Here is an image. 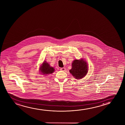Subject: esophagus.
<instances>
[{"label": "esophagus", "instance_id": "34e87169", "mask_svg": "<svg viewBox=\"0 0 125 125\" xmlns=\"http://www.w3.org/2000/svg\"><path fill=\"white\" fill-rule=\"evenodd\" d=\"M60 70H61L62 71H64L66 70V68H65V67L61 68L60 69Z\"/></svg>", "mask_w": 125, "mask_h": 125}]
</instances>
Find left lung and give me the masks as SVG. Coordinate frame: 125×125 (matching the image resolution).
I'll return each mask as SVG.
<instances>
[{
	"instance_id": "left-lung-1",
	"label": "left lung",
	"mask_w": 125,
	"mask_h": 125,
	"mask_svg": "<svg viewBox=\"0 0 125 125\" xmlns=\"http://www.w3.org/2000/svg\"><path fill=\"white\" fill-rule=\"evenodd\" d=\"M88 70L87 62L82 58L80 60H74L70 72L75 79H79L84 78L87 75Z\"/></svg>"
}]
</instances>
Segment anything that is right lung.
<instances>
[{"instance_id": "obj_1", "label": "right lung", "mask_w": 125, "mask_h": 125, "mask_svg": "<svg viewBox=\"0 0 125 125\" xmlns=\"http://www.w3.org/2000/svg\"><path fill=\"white\" fill-rule=\"evenodd\" d=\"M40 71L43 75H47L52 73L55 71V69L53 67H51L46 61H44L40 67Z\"/></svg>"}]
</instances>
